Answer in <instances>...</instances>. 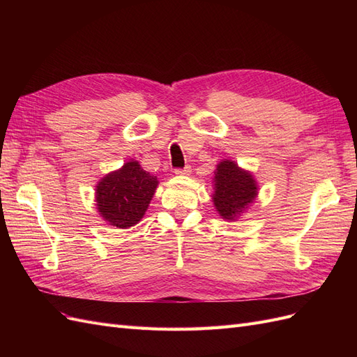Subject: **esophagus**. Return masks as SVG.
Segmentation results:
<instances>
[{
  "instance_id": "1",
  "label": "esophagus",
  "mask_w": 357,
  "mask_h": 357,
  "mask_svg": "<svg viewBox=\"0 0 357 357\" xmlns=\"http://www.w3.org/2000/svg\"><path fill=\"white\" fill-rule=\"evenodd\" d=\"M174 172L177 176H189L192 172V168H190V165H186L185 168H176Z\"/></svg>"
}]
</instances>
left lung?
I'll return each mask as SVG.
<instances>
[{
	"mask_svg": "<svg viewBox=\"0 0 357 357\" xmlns=\"http://www.w3.org/2000/svg\"><path fill=\"white\" fill-rule=\"evenodd\" d=\"M214 205L223 219L234 220L257 195L256 181L250 172L232 160H222L214 176Z\"/></svg>",
	"mask_w": 357,
	"mask_h": 357,
	"instance_id": "obj_1",
	"label": "left lung"
}]
</instances>
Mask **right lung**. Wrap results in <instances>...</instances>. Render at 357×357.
I'll return each instance as SVG.
<instances>
[{
  "label": "right lung",
  "instance_id": "1",
  "mask_svg": "<svg viewBox=\"0 0 357 357\" xmlns=\"http://www.w3.org/2000/svg\"><path fill=\"white\" fill-rule=\"evenodd\" d=\"M158 178L137 160H129L107 174L96 186V205L102 218L116 228H129L143 218L153 198Z\"/></svg>",
  "mask_w": 357,
  "mask_h": 357
}]
</instances>
